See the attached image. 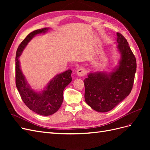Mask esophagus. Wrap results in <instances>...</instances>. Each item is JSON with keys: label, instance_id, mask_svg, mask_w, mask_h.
Returning <instances> with one entry per match:
<instances>
[{"label": "esophagus", "instance_id": "34e87169", "mask_svg": "<svg viewBox=\"0 0 150 150\" xmlns=\"http://www.w3.org/2000/svg\"><path fill=\"white\" fill-rule=\"evenodd\" d=\"M86 74V72L85 71V69H79L78 71H77V75H78L79 77H82L85 76Z\"/></svg>", "mask_w": 150, "mask_h": 150}]
</instances>
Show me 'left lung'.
Instances as JSON below:
<instances>
[{
	"mask_svg": "<svg viewBox=\"0 0 150 150\" xmlns=\"http://www.w3.org/2000/svg\"><path fill=\"white\" fill-rule=\"evenodd\" d=\"M117 64L110 72L91 71L84 80V99L94 110L105 112L112 110L132 89L137 61L126 39L117 33Z\"/></svg>",
	"mask_w": 150,
	"mask_h": 150,
	"instance_id": "obj_1",
	"label": "left lung"
}]
</instances>
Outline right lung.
<instances>
[{"label":"right lung","mask_w":150,"mask_h":150,"mask_svg":"<svg viewBox=\"0 0 150 150\" xmlns=\"http://www.w3.org/2000/svg\"><path fill=\"white\" fill-rule=\"evenodd\" d=\"M50 29L45 28L30 33L18 47L16 56V83L22 101L30 110L42 116L52 115L58 111L63 102V91L72 81V71L58 74L49 81L41 91L31 88L22 71L19 57L27 45L35 35L44 34Z\"/></svg>","instance_id":"obj_1"}]
</instances>
